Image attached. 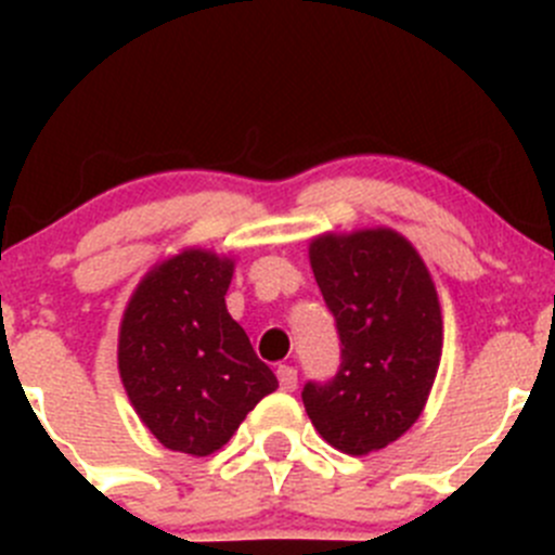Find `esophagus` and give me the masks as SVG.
<instances>
[{
	"instance_id": "esophagus-1",
	"label": "esophagus",
	"mask_w": 555,
	"mask_h": 555,
	"mask_svg": "<svg viewBox=\"0 0 555 555\" xmlns=\"http://www.w3.org/2000/svg\"><path fill=\"white\" fill-rule=\"evenodd\" d=\"M276 378H279V386H282L284 391H295V386H298V371H295L293 365L279 367Z\"/></svg>"
}]
</instances>
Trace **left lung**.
I'll return each instance as SVG.
<instances>
[{"label":"left lung","mask_w":555,"mask_h":555,"mask_svg":"<svg viewBox=\"0 0 555 555\" xmlns=\"http://www.w3.org/2000/svg\"><path fill=\"white\" fill-rule=\"evenodd\" d=\"M340 338L330 382L304 386V405L333 449L365 456L413 427L438 376L443 317L427 266L405 236L371 228L309 246Z\"/></svg>","instance_id":"1"}]
</instances>
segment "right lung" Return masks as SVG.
I'll use <instances>...</instances> for the list:
<instances>
[{
	"mask_svg": "<svg viewBox=\"0 0 555 555\" xmlns=\"http://www.w3.org/2000/svg\"><path fill=\"white\" fill-rule=\"evenodd\" d=\"M233 260L184 249L128 300L117 367L133 411L171 451L209 456L279 382L225 309Z\"/></svg>",
	"mask_w": 555,
	"mask_h": 555,
	"instance_id": "obj_1",
	"label": "right lung"
}]
</instances>
